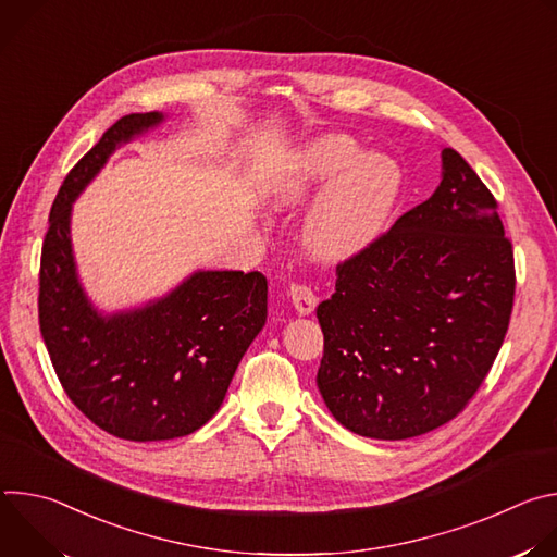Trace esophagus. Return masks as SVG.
<instances>
[{"mask_svg":"<svg viewBox=\"0 0 557 557\" xmlns=\"http://www.w3.org/2000/svg\"><path fill=\"white\" fill-rule=\"evenodd\" d=\"M288 297L295 306V310L299 314H310L317 306V301H320V297L314 295V290L310 286H304V284H293L290 290H288Z\"/></svg>","mask_w":557,"mask_h":557,"instance_id":"34e87169","label":"esophagus"}]
</instances>
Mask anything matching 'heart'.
I'll return each instance as SVG.
<instances>
[{
    "mask_svg": "<svg viewBox=\"0 0 557 557\" xmlns=\"http://www.w3.org/2000/svg\"><path fill=\"white\" fill-rule=\"evenodd\" d=\"M329 178L304 220L301 243L314 260L342 262L363 251L381 233L399 196L401 172L383 153H361L357 140L348 136H320L306 143L293 163L271 181L269 202L275 209L299 205Z\"/></svg>",
    "mask_w": 557,
    "mask_h": 557,
    "instance_id": "heart-1",
    "label": "heart"
}]
</instances>
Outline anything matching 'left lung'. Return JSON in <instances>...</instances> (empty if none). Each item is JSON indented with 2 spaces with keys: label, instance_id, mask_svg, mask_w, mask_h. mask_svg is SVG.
Masks as SVG:
<instances>
[{
  "label": "left lung",
  "instance_id": "obj_1",
  "mask_svg": "<svg viewBox=\"0 0 557 557\" xmlns=\"http://www.w3.org/2000/svg\"><path fill=\"white\" fill-rule=\"evenodd\" d=\"M436 191L337 267L317 306L326 408L350 432L404 441L451 421L507 335L516 271L498 202L445 147Z\"/></svg>",
  "mask_w": 557,
  "mask_h": 557
}]
</instances>
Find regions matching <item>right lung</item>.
Returning <instances> with one entry per match:
<instances>
[{
  "instance_id": "right-lung-1",
  "label": "right lung",
  "mask_w": 557,
  "mask_h": 557,
  "mask_svg": "<svg viewBox=\"0 0 557 557\" xmlns=\"http://www.w3.org/2000/svg\"><path fill=\"white\" fill-rule=\"evenodd\" d=\"M165 121L127 114L65 176L41 249L39 329L54 372L95 425L147 443L200 430L222 406L237 363L267 324L258 271H194L165 297L101 312L78 280L72 205L125 143Z\"/></svg>"
}]
</instances>
